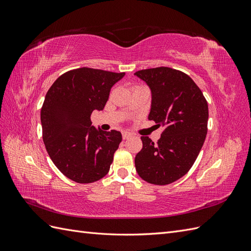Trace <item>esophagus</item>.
I'll list each match as a JSON object with an SVG mask.
<instances>
[{"label": "esophagus", "instance_id": "1", "mask_svg": "<svg viewBox=\"0 0 251 251\" xmlns=\"http://www.w3.org/2000/svg\"><path fill=\"white\" fill-rule=\"evenodd\" d=\"M130 137H132V134L131 133H128V132H124L123 133V138L124 139H127V138H130Z\"/></svg>", "mask_w": 251, "mask_h": 251}]
</instances>
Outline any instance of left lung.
Wrapping results in <instances>:
<instances>
[{
    "label": "left lung",
    "instance_id": "1",
    "mask_svg": "<svg viewBox=\"0 0 251 251\" xmlns=\"http://www.w3.org/2000/svg\"><path fill=\"white\" fill-rule=\"evenodd\" d=\"M134 75L151 90L149 120L164 127L156 144L148 136L141 137L136 171L149 183H173L191 170L202 149L207 134V101L188 75L172 68L140 70Z\"/></svg>",
    "mask_w": 251,
    "mask_h": 251
}]
</instances>
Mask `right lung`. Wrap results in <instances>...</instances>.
I'll return each instance as SVG.
<instances>
[{"instance_id": "1", "label": "right lung", "mask_w": 251, "mask_h": 251, "mask_svg": "<svg viewBox=\"0 0 251 251\" xmlns=\"http://www.w3.org/2000/svg\"><path fill=\"white\" fill-rule=\"evenodd\" d=\"M123 73L79 68L53 82L41 110L43 140L53 163L67 178L92 183L108 174L121 133L97 130L93 111H101Z\"/></svg>"}]
</instances>
